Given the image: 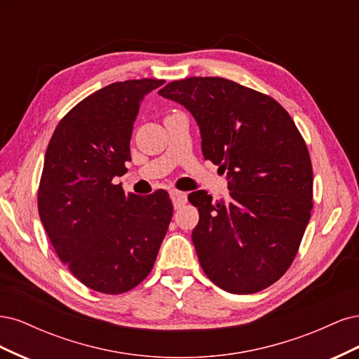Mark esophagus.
<instances>
[{
    "label": "esophagus",
    "instance_id": "34e87169",
    "mask_svg": "<svg viewBox=\"0 0 359 359\" xmlns=\"http://www.w3.org/2000/svg\"><path fill=\"white\" fill-rule=\"evenodd\" d=\"M170 194V199H172V203L175 208H180L181 205H184L187 202V194L182 193V191H178V190H170L169 191Z\"/></svg>",
    "mask_w": 359,
    "mask_h": 359
}]
</instances>
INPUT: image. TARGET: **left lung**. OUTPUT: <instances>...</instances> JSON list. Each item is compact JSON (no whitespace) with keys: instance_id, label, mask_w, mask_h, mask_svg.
Masks as SVG:
<instances>
[{"instance_id":"obj_1","label":"left lung","mask_w":359,"mask_h":359,"mask_svg":"<svg viewBox=\"0 0 359 359\" xmlns=\"http://www.w3.org/2000/svg\"><path fill=\"white\" fill-rule=\"evenodd\" d=\"M158 94L196 119L202 154L226 170L227 201L189 194L199 223L191 232L201 266L226 292L255 293L283 276L313 208L309 151L274 99L224 78H187Z\"/></svg>"}]
</instances>
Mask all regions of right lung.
Masks as SVG:
<instances>
[{
  "label": "right lung",
  "mask_w": 359,
  "mask_h": 359,
  "mask_svg": "<svg viewBox=\"0 0 359 359\" xmlns=\"http://www.w3.org/2000/svg\"><path fill=\"white\" fill-rule=\"evenodd\" d=\"M161 79L115 82L64 116L52 135L39 187V214L58 257L81 283L118 293L153 269L172 219L165 190L137 196L115 184L127 172L140 102Z\"/></svg>",
  "instance_id": "1"
}]
</instances>
